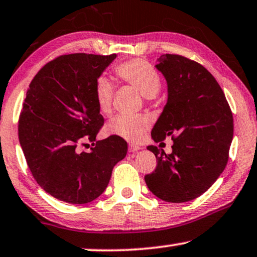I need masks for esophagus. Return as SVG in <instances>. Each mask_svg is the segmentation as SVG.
Returning a JSON list of instances; mask_svg holds the SVG:
<instances>
[{
	"label": "esophagus",
	"mask_w": 257,
	"mask_h": 257,
	"mask_svg": "<svg viewBox=\"0 0 257 257\" xmlns=\"http://www.w3.org/2000/svg\"><path fill=\"white\" fill-rule=\"evenodd\" d=\"M141 149L140 148L139 146H136V145H133V143H131V145H129V153H136V152H139V150Z\"/></svg>",
	"instance_id": "obj_1"
}]
</instances>
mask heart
I'll return each instance as SVG.
<instances>
[{
    "label": "heart",
    "instance_id": "1",
    "mask_svg": "<svg viewBox=\"0 0 257 257\" xmlns=\"http://www.w3.org/2000/svg\"><path fill=\"white\" fill-rule=\"evenodd\" d=\"M117 76L126 83L138 89L141 95L152 98L159 94L161 89V77L152 64L145 60H131L119 63L115 68ZM114 87L107 76H100L95 82L94 96L96 104L103 115L111 111V101ZM149 126L146 117H132V116H116L107 126L110 135L118 136L132 142H138L143 138Z\"/></svg>",
    "mask_w": 257,
    "mask_h": 257
}]
</instances>
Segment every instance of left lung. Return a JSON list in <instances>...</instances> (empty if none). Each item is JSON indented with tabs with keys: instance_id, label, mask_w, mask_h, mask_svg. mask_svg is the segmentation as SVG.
I'll list each match as a JSON object with an SVG mask.
<instances>
[{
	"instance_id": "1",
	"label": "left lung",
	"mask_w": 257,
	"mask_h": 257,
	"mask_svg": "<svg viewBox=\"0 0 257 257\" xmlns=\"http://www.w3.org/2000/svg\"><path fill=\"white\" fill-rule=\"evenodd\" d=\"M156 69L168 87V100L154 125L152 139H173V152L148 146L155 172L145 176L149 190L166 202L182 203L213 186L228 162L234 135L232 114L215 77L197 62L164 54ZM160 143V145H161Z\"/></svg>"
}]
</instances>
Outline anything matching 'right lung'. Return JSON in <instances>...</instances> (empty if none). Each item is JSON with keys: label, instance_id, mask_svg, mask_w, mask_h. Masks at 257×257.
<instances>
[{"label": "right lung", "instance_id": "add662e5", "mask_svg": "<svg viewBox=\"0 0 257 257\" xmlns=\"http://www.w3.org/2000/svg\"><path fill=\"white\" fill-rule=\"evenodd\" d=\"M116 54H70L47 63L30 82L20 115L19 139L41 188L71 204L94 201L107 188L128 145L111 135L96 141L103 125L94 85ZM94 142L90 152L80 145Z\"/></svg>", "mask_w": 257, "mask_h": 257}]
</instances>
